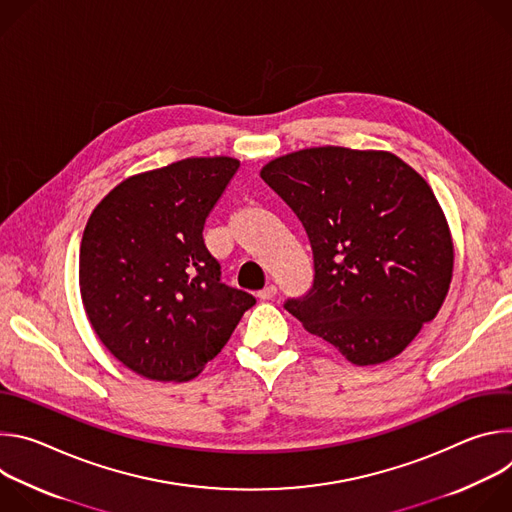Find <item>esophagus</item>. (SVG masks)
Here are the masks:
<instances>
[{
	"instance_id": "esophagus-1",
	"label": "esophagus",
	"mask_w": 512,
	"mask_h": 512,
	"mask_svg": "<svg viewBox=\"0 0 512 512\" xmlns=\"http://www.w3.org/2000/svg\"><path fill=\"white\" fill-rule=\"evenodd\" d=\"M275 296H277V287H275L273 283H269L265 289L257 291V298H259V300H263V302H267V300H273Z\"/></svg>"
}]
</instances>
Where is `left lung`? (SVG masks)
I'll return each mask as SVG.
<instances>
[{
  "instance_id": "left-lung-1",
  "label": "left lung",
  "mask_w": 512,
  "mask_h": 512,
  "mask_svg": "<svg viewBox=\"0 0 512 512\" xmlns=\"http://www.w3.org/2000/svg\"><path fill=\"white\" fill-rule=\"evenodd\" d=\"M259 176L296 212L314 285L285 310L358 367L401 354L446 302L454 241L429 184L385 150H298Z\"/></svg>"
}]
</instances>
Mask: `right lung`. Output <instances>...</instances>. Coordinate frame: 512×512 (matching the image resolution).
Returning a JSON list of instances; mask_svg holds the SVG:
<instances>
[{"mask_svg":"<svg viewBox=\"0 0 512 512\" xmlns=\"http://www.w3.org/2000/svg\"><path fill=\"white\" fill-rule=\"evenodd\" d=\"M237 158H186L119 182L79 255L85 314L103 346L150 381L184 383L229 342L255 298L221 283L202 229Z\"/></svg>","mask_w":512,"mask_h":512,"instance_id":"1","label":"right lung"}]
</instances>
